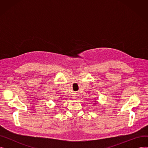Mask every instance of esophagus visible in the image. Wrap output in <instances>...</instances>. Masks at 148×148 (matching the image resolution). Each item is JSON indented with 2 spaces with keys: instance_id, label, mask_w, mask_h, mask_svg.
<instances>
[{
  "instance_id": "34e87169",
  "label": "esophagus",
  "mask_w": 148,
  "mask_h": 148,
  "mask_svg": "<svg viewBox=\"0 0 148 148\" xmlns=\"http://www.w3.org/2000/svg\"><path fill=\"white\" fill-rule=\"evenodd\" d=\"M73 98H74V99H76V98H77V95H73Z\"/></svg>"
}]
</instances>
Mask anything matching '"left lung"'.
<instances>
[{
  "label": "left lung",
  "mask_w": 148,
  "mask_h": 148,
  "mask_svg": "<svg viewBox=\"0 0 148 148\" xmlns=\"http://www.w3.org/2000/svg\"><path fill=\"white\" fill-rule=\"evenodd\" d=\"M97 103H98V101H95V103H94V104H97Z\"/></svg>",
  "instance_id": "8db88e82"
}]
</instances>
